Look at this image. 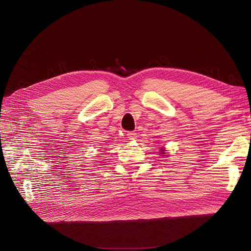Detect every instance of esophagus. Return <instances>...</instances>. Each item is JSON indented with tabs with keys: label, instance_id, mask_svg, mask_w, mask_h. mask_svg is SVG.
<instances>
[{
	"label": "esophagus",
	"instance_id": "obj_1",
	"mask_svg": "<svg viewBox=\"0 0 251 251\" xmlns=\"http://www.w3.org/2000/svg\"><path fill=\"white\" fill-rule=\"evenodd\" d=\"M136 136H137V134H136L135 132H132V131H131V132H128V133H127V137H128L130 140L135 139Z\"/></svg>",
	"mask_w": 251,
	"mask_h": 251
}]
</instances>
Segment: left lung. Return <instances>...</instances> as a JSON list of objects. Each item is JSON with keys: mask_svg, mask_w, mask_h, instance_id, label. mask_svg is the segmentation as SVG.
<instances>
[{"mask_svg": "<svg viewBox=\"0 0 251 251\" xmlns=\"http://www.w3.org/2000/svg\"><path fill=\"white\" fill-rule=\"evenodd\" d=\"M162 151H164V150H162ZM161 153H165V152H161Z\"/></svg>", "mask_w": 251, "mask_h": 251, "instance_id": "left-lung-1", "label": "left lung"}]
</instances>
